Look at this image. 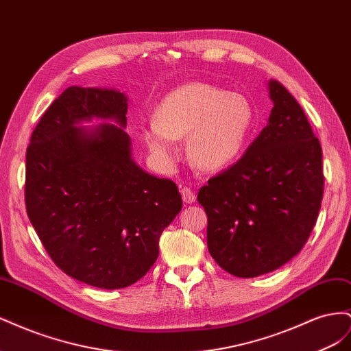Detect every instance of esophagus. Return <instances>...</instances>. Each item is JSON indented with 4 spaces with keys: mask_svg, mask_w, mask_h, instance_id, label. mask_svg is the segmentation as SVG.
<instances>
[{
    "mask_svg": "<svg viewBox=\"0 0 351 351\" xmlns=\"http://www.w3.org/2000/svg\"><path fill=\"white\" fill-rule=\"evenodd\" d=\"M182 197L184 200V204H195L196 202V195L193 193V190L190 187L182 189Z\"/></svg>",
    "mask_w": 351,
    "mask_h": 351,
    "instance_id": "1",
    "label": "esophagus"
}]
</instances>
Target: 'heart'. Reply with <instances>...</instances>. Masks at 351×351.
<instances>
[{
    "instance_id": "heart-1",
    "label": "heart",
    "mask_w": 351,
    "mask_h": 351,
    "mask_svg": "<svg viewBox=\"0 0 351 351\" xmlns=\"http://www.w3.org/2000/svg\"><path fill=\"white\" fill-rule=\"evenodd\" d=\"M252 125L253 108L243 95L195 82L169 92L142 134L162 168L178 162L182 151L177 141L187 136V155L193 165L202 171H218L240 158Z\"/></svg>"
}]
</instances>
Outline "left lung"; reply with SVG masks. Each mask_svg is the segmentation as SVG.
<instances>
[{
  "mask_svg": "<svg viewBox=\"0 0 351 351\" xmlns=\"http://www.w3.org/2000/svg\"><path fill=\"white\" fill-rule=\"evenodd\" d=\"M268 89L267 127L197 195L210 256L240 278L291 261L311 236L324 195L322 147L306 114L280 82L271 79Z\"/></svg>",
  "mask_w": 351,
  "mask_h": 351,
  "instance_id": "obj_1",
  "label": "left lung"
}]
</instances>
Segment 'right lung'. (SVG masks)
I'll return each instance as SVG.
<instances>
[{"instance_id":"add662e5","label":"right lung","mask_w":351,"mask_h":351,"mask_svg":"<svg viewBox=\"0 0 351 351\" xmlns=\"http://www.w3.org/2000/svg\"><path fill=\"white\" fill-rule=\"evenodd\" d=\"M125 93L70 86L51 104L26 152L29 219L57 267L98 289L141 280L183 206L174 182L134 162ZM99 121L84 128L83 122Z\"/></svg>"}]
</instances>
